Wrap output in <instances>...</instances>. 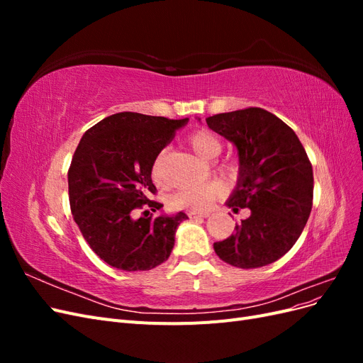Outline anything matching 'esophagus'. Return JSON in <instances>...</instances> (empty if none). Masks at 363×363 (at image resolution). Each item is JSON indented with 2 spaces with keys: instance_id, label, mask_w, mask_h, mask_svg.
<instances>
[{
  "instance_id": "obj_1",
  "label": "esophagus",
  "mask_w": 363,
  "mask_h": 363,
  "mask_svg": "<svg viewBox=\"0 0 363 363\" xmlns=\"http://www.w3.org/2000/svg\"><path fill=\"white\" fill-rule=\"evenodd\" d=\"M188 216H189V218H192V219H200V218H207V216H208V213H199V212H189V213H188Z\"/></svg>"
}]
</instances>
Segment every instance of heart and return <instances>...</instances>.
Segmentation results:
<instances>
[{"mask_svg": "<svg viewBox=\"0 0 363 363\" xmlns=\"http://www.w3.org/2000/svg\"><path fill=\"white\" fill-rule=\"evenodd\" d=\"M188 144L195 155L204 160H213L219 156V152L223 150L221 140H219L218 136L213 135L212 131L207 130L195 131V133H192L188 138ZM160 157L162 155H159L155 163H152V175H155V177L159 175ZM224 171L230 174L233 172V168L225 167ZM224 194L225 188L221 182H207L201 184L184 186V188L171 195V206L189 212H206L207 208H211L212 204L221 199Z\"/></svg>", "mask_w": 363, "mask_h": 363, "instance_id": "heart-1", "label": "heart"}]
</instances>
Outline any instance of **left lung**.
<instances>
[{
    "mask_svg": "<svg viewBox=\"0 0 363 363\" xmlns=\"http://www.w3.org/2000/svg\"><path fill=\"white\" fill-rule=\"evenodd\" d=\"M207 125L238 150L239 175L227 206L251 215L215 242L218 257L236 268L269 265L294 247L309 219L313 171L295 131L260 107L218 113Z\"/></svg>",
    "mask_w": 363,
    "mask_h": 363,
    "instance_id": "left-lung-1",
    "label": "left lung"
}]
</instances>
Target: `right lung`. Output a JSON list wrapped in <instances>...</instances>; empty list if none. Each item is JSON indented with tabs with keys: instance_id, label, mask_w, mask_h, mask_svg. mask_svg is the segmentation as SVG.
Masks as SVG:
<instances>
[{
	"instance_id": "obj_1",
	"label": "right lung",
	"mask_w": 363,
	"mask_h": 363,
	"mask_svg": "<svg viewBox=\"0 0 363 363\" xmlns=\"http://www.w3.org/2000/svg\"><path fill=\"white\" fill-rule=\"evenodd\" d=\"M188 121L121 112L87 130L77 147L68 171L71 212L86 242L111 267L148 271L169 257L188 215L136 219L135 211L163 207L148 200L156 194L152 163Z\"/></svg>"
}]
</instances>
